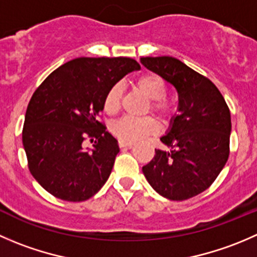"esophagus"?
I'll list each match as a JSON object with an SVG mask.
<instances>
[{
  "label": "esophagus",
  "instance_id": "obj_1",
  "mask_svg": "<svg viewBox=\"0 0 257 257\" xmlns=\"http://www.w3.org/2000/svg\"><path fill=\"white\" fill-rule=\"evenodd\" d=\"M134 146L133 142H124V141H119V147L120 148H132Z\"/></svg>",
  "mask_w": 257,
  "mask_h": 257
}]
</instances>
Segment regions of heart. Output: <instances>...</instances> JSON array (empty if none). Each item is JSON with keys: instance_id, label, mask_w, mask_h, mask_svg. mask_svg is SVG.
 Returning <instances> with one entry per match:
<instances>
[{"instance_id": "heart-1", "label": "heart", "mask_w": 257, "mask_h": 257, "mask_svg": "<svg viewBox=\"0 0 257 257\" xmlns=\"http://www.w3.org/2000/svg\"><path fill=\"white\" fill-rule=\"evenodd\" d=\"M134 88L138 89L142 94L152 100L151 106L156 113L166 118L169 116L173 111V106L169 101L164 99L167 93V86L163 79L157 74H144L134 80ZM121 100V89L119 85L111 86L105 94L104 98V111L109 115H113L120 108ZM159 129L158 121L152 116L146 118H132V116H124L119 119L115 123L111 124V133L119 139L124 142H137L144 138L149 134L157 133Z\"/></svg>"}]
</instances>
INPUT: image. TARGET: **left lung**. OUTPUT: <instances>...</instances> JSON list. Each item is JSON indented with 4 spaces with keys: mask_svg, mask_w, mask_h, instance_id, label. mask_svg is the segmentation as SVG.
I'll return each instance as SVG.
<instances>
[{
    "mask_svg": "<svg viewBox=\"0 0 257 257\" xmlns=\"http://www.w3.org/2000/svg\"><path fill=\"white\" fill-rule=\"evenodd\" d=\"M142 65L178 94L177 113L161 142L169 151L142 168L152 188L172 201L200 195L213 183L230 154L231 114L215 84L172 56L142 57Z\"/></svg>",
    "mask_w": 257,
    "mask_h": 257,
    "instance_id": "8db88e82",
    "label": "left lung"
}]
</instances>
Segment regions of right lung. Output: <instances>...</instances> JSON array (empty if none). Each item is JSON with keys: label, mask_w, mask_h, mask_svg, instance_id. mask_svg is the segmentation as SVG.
Returning <instances> with one entry per match:
<instances>
[{"label": "right lung", "mask_w": 257, "mask_h": 257, "mask_svg": "<svg viewBox=\"0 0 257 257\" xmlns=\"http://www.w3.org/2000/svg\"><path fill=\"white\" fill-rule=\"evenodd\" d=\"M139 69L129 57H78L36 89L25 115L22 143L30 172L52 196L80 202L108 181L119 146L98 116L109 89ZM86 138L96 139L91 149L83 148Z\"/></svg>", "instance_id": "1"}]
</instances>
